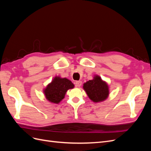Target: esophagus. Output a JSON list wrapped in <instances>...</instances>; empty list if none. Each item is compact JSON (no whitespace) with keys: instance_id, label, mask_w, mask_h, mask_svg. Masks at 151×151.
<instances>
[{"instance_id":"esophagus-1","label":"esophagus","mask_w":151,"mask_h":151,"mask_svg":"<svg viewBox=\"0 0 151 151\" xmlns=\"http://www.w3.org/2000/svg\"><path fill=\"white\" fill-rule=\"evenodd\" d=\"M82 84V82L81 81H76V85L77 87H80Z\"/></svg>"}]
</instances>
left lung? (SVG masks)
I'll list each match as a JSON object with an SVG mask.
<instances>
[{
  "label": "left lung",
  "mask_w": 151,
  "mask_h": 151,
  "mask_svg": "<svg viewBox=\"0 0 151 151\" xmlns=\"http://www.w3.org/2000/svg\"><path fill=\"white\" fill-rule=\"evenodd\" d=\"M83 89L89 99L94 103L104 101L108 98L109 94L108 84L98 75H95L93 79L83 84Z\"/></svg>",
  "instance_id": "left-lung-1"
}]
</instances>
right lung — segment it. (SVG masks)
<instances>
[{"mask_svg":"<svg viewBox=\"0 0 151 151\" xmlns=\"http://www.w3.org/2000/svg\"><path fill=\"white\" fill-rule=\"evenodd\" d=\"M74 88V84L70 80L56 76L43 89V93L49 102L58 104L65 98L67 91Z\"/></svg>","mask_w":151,"mask_h":151,"instance_id":"obj_1","label":"right lung"}]
</instances>
